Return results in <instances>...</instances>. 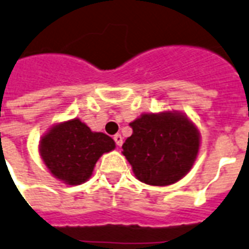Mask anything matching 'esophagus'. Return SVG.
<instances>
[{
    "label": "esophagus",
    "mask_w": 249,
    "mask_h": 249,
    "mask_svg": "<svg viewBox=\"0 0 249 249\" xmlns=\"http://www.w3.org/2000/svg\"><path fill=\"white\" fill-rule=\"evenodd\" d=\"M113 139H114V141H116L117 146H122V143H123V137L121 136L120 133H117V135H114V137H113Z\"/></svg>",
    "instance_id": "esophagus-1"
}]
</instances>
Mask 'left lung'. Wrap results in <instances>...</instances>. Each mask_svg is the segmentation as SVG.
Returning <instances> with one entry per match:
<instances>
[{
    "instance_id": "8db88e82",
    "label": "left lung",
    "mask_w": 249,
    "mask_h": 249,
    "mask_svg": "<svg viewBox=\"0 0 249 249\" xmlns=\"http://www.w3.org/2000/svg\"><path fill=\"white\" fill-rule=\"evenodd\" d=\"M132 135L122 145L137 179L150 186H169L194 166L201 136L183 113H143L129 123Z\"/></svg>"
}]
</instances>
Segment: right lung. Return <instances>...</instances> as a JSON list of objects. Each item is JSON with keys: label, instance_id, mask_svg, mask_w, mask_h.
<instances>
[{"label": "right lung", "instance_id": "1", "mask_svg": "<svg viewBox=\"0 0 249 249\" xmlns=\"http://www.w3.org/2000/svg\"><path fill=\"white\" fill-rule=\"evenodd\" d=\"M116 147L112 137L94 132L79 118L48 128L39 141V155L54 178L69 186L89 179L103 154Z\"/></svg>", "mask_w": 249, "mask_h": 249}]
</instances>
